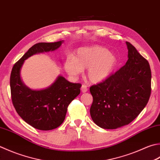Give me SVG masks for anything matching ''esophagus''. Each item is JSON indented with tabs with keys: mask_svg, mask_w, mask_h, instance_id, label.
Returning <instances> with one entry per match:
<instances>
[{
	"mask_svg": "<svg viewBox=\"0 0 160 160\" xmlns=\"http://www.w3.org/2000/svg\"><path fill=\"white\" fill-rule=\"evenodd\" d=\"M81 90H82V92L83 93H85L87 92L88 89H87V87L85 85V84H82V87H81Z\"/></svg>",
	"mask_w": 160,
	"mask_h": 160,
	"instance_id": "34e87169",
	"label": "esophagus"
}]
</instances>
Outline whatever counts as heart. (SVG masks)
Listing matches in <instances>:
<instances>
[{"label":"heart","mask_w":160,"mask_h":160,"mask_svg":"<svg viewBox=\"0 0 160 160\" xmlns=\"http://www.w3.org/2000/svg\"><path fill=\"white\" fill-rule=\"evenodd\" d=\"M117 64V57L108 49L92 46L78 48L74 58L69 56L66 59L64 68L68 74L75 77L87 68V79L93 83H98L110 76Z\"/></svg>","instance_id":"1"}]
</instances>
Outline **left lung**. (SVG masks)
Wrapping results in <instances>:
<instances>
[{
  "instance_id": "obj_1",
  "label": "left lung",
  "mask_w": 160,
  "mask_h": 160,
  "mask_svg": "<svg viewBox=\"0 0 160 160\" xmlns=\"http://www.w3.org/2000/svg\"><path fill=\"white\" fill-rule=\"evenodd\" d=\"M128 59L123 67L102 82L90 87V114L104 129H117L131 123L148 102L151 71L148 62L126 42Z\"/></svg>"
}]
</instances>
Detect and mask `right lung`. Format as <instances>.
<instances>
[{
  "mask_svg": "<svg viewBox=\"0 0 160 160\" xmlns=\"http://www.w3.org/2000/svg\"><path fill=\"white\" fill-rule=\"evenodd\" d=\"M63 42L36 43L16 62L11 72V96L16 111L27 123L40 130L55 129L63 123L68 105L80 94L81 84L70 82L59 76L48 88L32 90L22 82L20 70L30 56L55 51Z\"/></svg>",
  "mask_w": 160,
  "mask_h": 160,
  "instance_id": "1",
  "label": "right lung"
}]
</instances>
